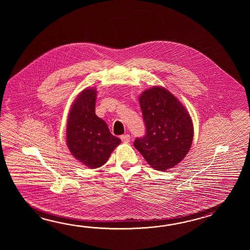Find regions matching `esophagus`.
Here are the masks:
<instances>
[{
    "label": "esophagus",
    "instance_id": "34e87169",
    "mask_svg": "<svg viewBox=\"0 0 250 250\" xmlns=\"http://www.w3.org/2000/svg\"><path fill=\"white\" fill-rule=\"evenodd\" d=\"M121 139H122V141H123V143H128L130 138H129V135L126 134V135H123V136L121 137Z\"/></svg>",
    "mask_w": 250,
    "mask_h": 250
}]
</instances>
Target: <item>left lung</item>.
Returning a JSON list of instances; mask_svg holds the SVG:
<instances>
[{
  "instance_id": "obj_1",
  "label": "left lung",
  "mask_w": 250,
  "mask_h": 250,
  "mask_svg": "<svg viewBox=\"0 0 250 250\" xmlns=\"http://www.w3.org/2000/svg\"><path fill=\"white\" fill-rule=\"evenodd\" d=\"M146 135L134 146L151 167L165 170L184 159L191 146V118L175 96L161 86H153L139 96Z\"/></svg>"
}]
</instances>
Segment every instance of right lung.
<instances>
[{"mask_svg": "<svg viewBox=\"0 0 250 250\" xmlns=\"http://www.w3.org/2000/svg\"><path fill=\"white\" fill-rule=\"evenodd\" d=\"M96 89L85 88L76 98L67 123V146L75 158L90 169L106 163L121 139L95 112Z\"/></svg>", "mask_w": 250, "mask_h": 250, "instance_id": "right-lung-1", "label": "right lung"}]
</instances>
